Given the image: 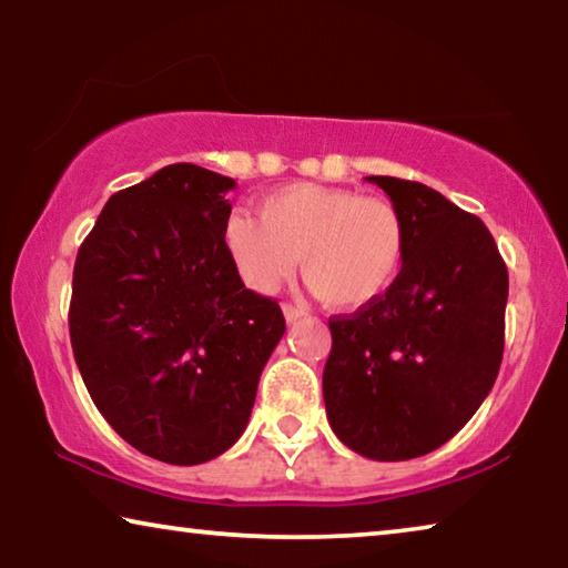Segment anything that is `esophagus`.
I'll use <instances>...</instances> for the list:
<instances>
[{
	"label": "esophagus",
	"instance_id": "1",
	"mask_svg": "<svg viewBox=\"0 0 568 568\" xmlns=\"http://www.w3.org/2000/svg\"><path fill=\"white\" fill-rule=\"evenodd\" d=\"M283 315H285L287 323H293V321H297V318H303V315H307V311H305V307H301V305L283 303Z\"/></svg>",
	"mask_w": 568,
	"mask_h": 568
}]
</instances>
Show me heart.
<instances>
[{"label":"heart","mask_w":568,"mask_h":568,"mask_svg":"<svg viewBox=\"0 0 568 568\" xmlns=\"http://www.w3.org/2000/svg\"><path fill=\"white\" fill-rule=\"evenodd\" d=\"M235 271L257 293H275L297 265L307 285L335 311H358L390 291L406 255L398 210L348 187L293 182L225 220Z\"/></svg>","instance_id":"1"}]
</instances>
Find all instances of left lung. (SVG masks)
<instances>
[{"instance_id":"left-lung-1","label":"left lung","mask_w":568,"mask_h":568,"mask_svg":"<svg viewBox=\"0 0 568 568\" xmlns=\"http://www.w3.org/2000/svg\"><path fill=\"white\" fill-rule=\"evenodd\" d=\"M365 180L398 210L406 255L386 295L328 321L323 400L355 454L408 460L454 438L494 388L508 271L488 227L434 187Z\"/></svg>"}]
</instances>
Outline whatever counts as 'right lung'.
Segmentation results:
<instances>
[{
  "instance_id": "right-lung-1",
  "label": "right lung",
  "mask_w": 568,
  "mask_h": 568,
  "mask_svg": "<svg viewBox=\"0 0 568 568\" xmlns=\"http://www.w3.org/2000/svg\"><path fill=\"white\" fill-rule=\"evenodd\" d=\"M235 180L175 162L108 200L77 253L70 338L94 406L140 454L172 466L243 436L285 333L247 291L223 227Z\"/></svg>"
}]
</instances>
